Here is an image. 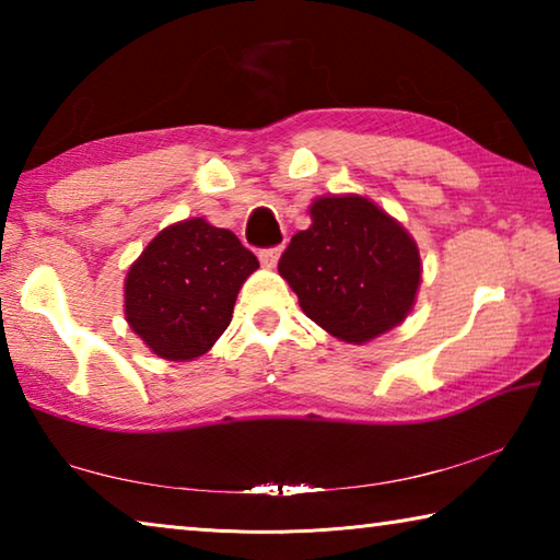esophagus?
<instances>
[{
  "instance_id": "1",
  "label": "esophagus",
  "mask_w": 560,
  "mask_h": 560,
  "mask_svg": "<svg viewBox=\"0 0 560 560\" xmlns=\"http://www.w3.org/2000/svg\"><path fill=\"white\" fill-rule=\"evenodd\" d=\"M279 254H281V246H267V249H259V261L264 267H277L279 261Z\"/></svg>"
}]
</instances>
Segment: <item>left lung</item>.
I'll use <instances>...</instances> for the list:
<instances>
[{"label": "left lung", "instance_id": "1", "mask_svg": "<svg viewBox=\"0 0 560 560\" xmlns=\"http://www.w3.org/2000/svg\"><path fill=\"white\" fill-rule=\"evenodd\" d=\"M311 220L279 259L303 314L348 343H365L400 324L420 287L412 236L358 195L320 197Z\"/></svg>", "mask_w": 560, "mask_h": 560}]
</instances>
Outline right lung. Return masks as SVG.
<instances>
[{"instance_id": "1", "label": "right lung", "mask_w": 560, "mask_h": 560, "mask_svg": "<svg viewBox=\"0 0 560 560\" xmlns=\"http://www.w3.org/2000/svg\"><path fill=\"white\" fill-rule=\"evenodd\" d=\"M259 261L230 230L197 217L160 232L126 277V318L155 355L192 360L232 320Z\"/></svg>"}]
</instances>
